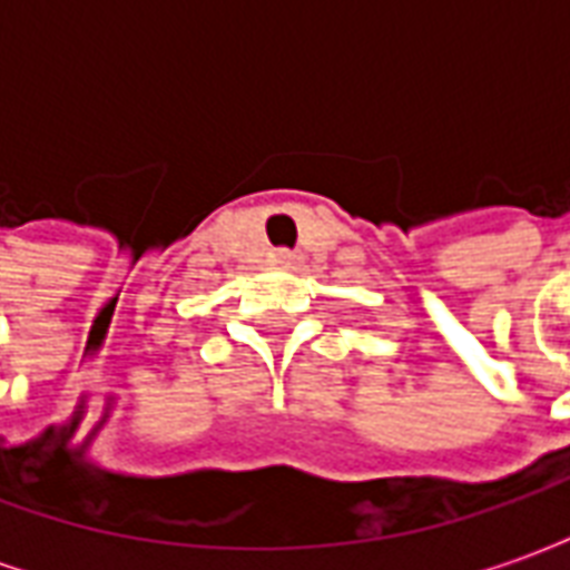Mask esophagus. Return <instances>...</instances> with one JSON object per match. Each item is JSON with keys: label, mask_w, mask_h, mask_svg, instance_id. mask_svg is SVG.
<instances>
[{"label": "esophagus", "mask_w": 570, "mask_h": 570, "mask_svg": "<svg viewBox=\"0 0 570 570\" xmlns=\"http://www.w3.org/2000/svg\"><path fill=\"white\" fill-rule=\"evenodd\" d=\"M272 259H274V265H281V268H293V265L298 262V256L293 253V249H274Z\"/></svg>", "instance_id": "esophagus-1"}]
</instances>
